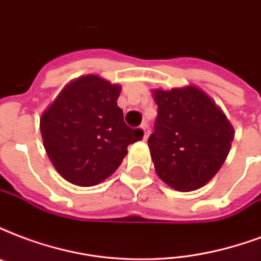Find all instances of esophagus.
<instances>
[{"mask_svg":"<svg viewBox=\"0 0 261 261\" xmlns=\"http://www.w3.org/2000/svg\"><path fill=\"white\" fill-rule=\"evenodd\" d=\"M141 128H142V131H144V139H148V137H149V126L148 124H142V126H141Z\"/></svg>","mask_w":261,"mask_h":261,"instance_id":"1","label":"esophagus"}]
</instances>
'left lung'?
<instances>
[{
  "mask_svg": "<svg viewBox=\"0 0 261 261\" xmlns=\"http://www.w3.org/2000/svg\"><path fill=\"white\" fill-rule=\"evenodd\" d=\"M157 104L154 133L148 139L159 178L178 192H193L222 168L234 127L214 99L194 85L152 91Z\"/></svg>",
  "mask_w": 261,
  "mask_h": 261,
  "instance_id": "1",
  "label": "left lung"
}]
</instances>
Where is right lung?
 Listing matches in <instances>:
<instances>
[{
	"label": "right lung",
	"instance_id": "add662e5",
	"mask_svg": "<svg viewBox=\"0 0 261 261\" xmlns=\"http://www.w3.org/2000/svg\"><path fill=\"white\" fill-rule=\"evenodd\" d=\"M122 86L89 73L67 83L42 113L39 128L51 164L76 186H94L122 164L127 146L142 139L117 107Z\"/></svg>",
	"mask_w": 261,
	"mask_h": 261
}]
</instances>
